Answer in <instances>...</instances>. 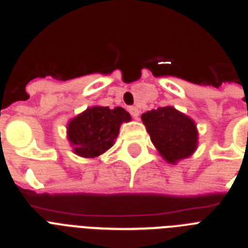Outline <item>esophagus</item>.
<instances>
[{
  "label": "esophagus",
  "mask_w": 248,
  "mask_h": 248,
  "mask_svg": "<svg viewBox=\"0 0 248 248\" xmlns=\"http://www.w3.org/2000/svg\"><path fill=\"white\" fill-rule=\"evenodd\" d=\"M128 112H130V114H131L134 118H138L140 114V110L138 107H130V108H128Z\"/></svg>",
  "instance_id": "34e87169"
}]
</instances>
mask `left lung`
<instances>
[{
	"mask_svg": "<svg viewBox=\"0 0 248 248\" xmlns=\"http://www.w3.org/2000/svg\"><path fill=\"white\" fill-rule=\"evenodd\" d=\"M143 124L159 155L169 163L192 155L198 145V131L190 117L173 107H161L141 114Z\"/></svg>",
	"mask_w": 248,
	"mask_h": 248,
	"instance_id": "1",
	"label": "left lung"
}]
</instances>
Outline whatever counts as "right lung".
I'll return each instance as SVG.
<instances>
[{"instance_id":"add662e5","label":"right lung","mask_w":248,"mask_h":248,"mask_svg":"<svg viewBox=\"0 0 248 248\" xmlns=\"http://www.w3.org/2000/svg\"><path fill=\"white\" fill-rule=\"evenodd\" d=\"M128 121L131 116L121 107H91L69 121L68 140L76 155L95 158L113 147L120 126Z\"/></svg>"}]
</instances>
